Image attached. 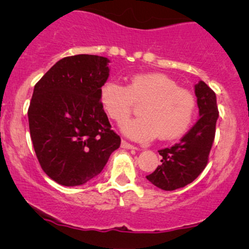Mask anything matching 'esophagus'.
Instances as JSON below:
<instances>
[{
    "mask_svg": "<svg viewBox=\"0 0 249 249\" xmlns=\"http://www.w3.org/2000/svg\"><path fill=\"white\" fill-rule=\"evenodd\" d=\"M122 147L123 148H126V150H137V147L134 145L130 144L126 141H122Z\"/></svg>",
    "mask_w": 249,
    "mask_h": 249,
    "instance_id": "34e87169",
    "label": "esophagus"
}]
</instances>
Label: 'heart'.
<instances>
[{"mask_svg":"<svg viewBox=\"0 0 249 249\" xmlns=\"http://www.w3.org/2000/svg\"><path fill=\"white\" fill-rule=\"evenodd\" d=\"M103 110L116 123L124 122L134 105L142 102V117L122 125L123 133L138 142L158 137L172 141L190 128L196 112V99L177 83L159 72L139 73L128 79L126 87L107 81L99 89Z\"/></svg>","mask_w":249,"mask_h":249,"instance_id":"1","label":"heart"}]
</instances>
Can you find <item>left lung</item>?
<instances>
[{"mask_svg":"<svg viewBox=\"0 0 249 249\" xmlns=\"http://www.w3.org/2000/svg\"><path fill=\"white\" fill-rule=\"evenodd\" d=\"M200 118L178 144L162 148L161 164L146 179L164 191H174L191 184L205 170L212 148L219 117L216 96L205 82L194 87Z\"/></svg>","mask_w":249,"mask_h":249,"instance_id":"8db88e82","label":"left lung"}]
</instances>
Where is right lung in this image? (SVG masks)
<instances>
[{
  "label": "right lung",
  "instance_id": "1",
  "mask_svg": "<svg viewBox=\"0 0 249 249\" xmlns=\"http://www.w3.org/2000/svg\"><path fill=\"white\" fill-rule=\"evenodd\" d=\"M107 57H64L36 83L28 118L42 170L63 186H78L102 172L121 137L99 102L108 78Z\"/></svg>",
  "mask_w": 249,
  "mask_h": 249
}]
</instances>
